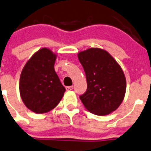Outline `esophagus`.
I'll use <instances>...</instances> for the list:
<instances>
[{"label":"esophagus","mask_w":151,"mask_h":151,"mask_svg":"<svg viewBox=\"0 0 151 151\" xmlns=\"http://www.w3.org/2000/svg\"><path fill=\"white\" fill-rule=\"evenodd\" d=\"M73 89V86H69V87H66V90H67V91H70V90H72Z\"/></svg>","instance_id":"1"}]
</instances>
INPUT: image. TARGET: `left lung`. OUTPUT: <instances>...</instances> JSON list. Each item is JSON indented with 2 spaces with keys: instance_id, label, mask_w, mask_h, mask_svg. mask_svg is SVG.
Returning a JSON list of instances; mask_svg holds the SVG:
<instances>
[{
  "instance_id": "1",
  "label": "left lung",
  "mask_w": 151,
  "mask_h": 151,
  "mask_svg": "<svg viewBox=\"0 0 151 151\" xmlns=\"http://www.w3.org/2000/svg\"><path fill=\"white\" fill-rule=\"evenodd\" d=\"M87 83V91L80 96L84 107L92 113L105 116L122 102L126 78L119 64L106 50L90 48L78 54Z\"/></svg>"
}]
</instances>
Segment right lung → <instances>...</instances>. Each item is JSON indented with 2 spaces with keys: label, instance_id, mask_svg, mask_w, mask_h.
I'll return each instance as SVG.
<instances>
[{
  "label": "right lung",
  "instance_id": "obj_1",
  "mask_svg": "<svg viewBox=\"0 0 151 151\" xmlns=\"http://www.w3.org/2000/svg\"><path fill=\"white\" fill-rule=\"evenodd\" d=\"M55 60V53L42 48L29 58L21 72V97L34 113H45L55 108L66 91L54 69Z\"/></svg>",
  "mask_w": 151,
  "mask_h": 151
}]
</instances>
